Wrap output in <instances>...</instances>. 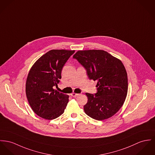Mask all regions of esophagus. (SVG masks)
I'll list each match as a JSON object with an SVG mask.
<instances>
[{
	"label": "esophagus",
	"mask_w": 155,
	"mask_h": 155,
	"mask_svg": "<svg viewBox=\"0 0 155 155\" xmlns=\"http://www.w3.org/2000/svg\"><path fill=\"white\" fill-rule=\"evenodd\" d=\"M78 95H79V94H76L75 93H72L71 94V95L72 97H77V96H78Z\"/></svg>",
	"instance_id": "obj_1"
}]
</instances>
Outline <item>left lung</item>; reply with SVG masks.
Masks as SVG:
<instances>
[{"label": "left lung", "instance_id": "obj_1", "mask_svg": "<svg viewBox=\"0 0 155 155\" xmlns=\"http://www.w3.org/2000/svg\"><path fill=\"white\" fill-rule=\"evenodd\" d=\"M73 58L85 68L90 80L97 81V93H85V114L97 120L112 117L122 107L127 94V74L122 62L105 51L97 49L78 51Z\"/></svg>", "mask_w": 155, "mask_h": 155}]
</instances>
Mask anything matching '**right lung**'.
I'll return each mask as SVG.
<instances>
[{"instance_id":"right-lung-1","label":"right lung","mask_w":155,"mask_h":155,"mask_svg":"<svg viewBox=\"0 0 155 155\" xmlns=\"http://www.w3.org/2000/svg\"><path fill=\"white\" fill-rule=\"evenodd\" d=\"M75 51L52 49L36 61L28 73L26 95L34 112L47 120L58 117L68 103L69 96L54 89L61 78L62 69Z\"/></svg>"}]
</instances>
